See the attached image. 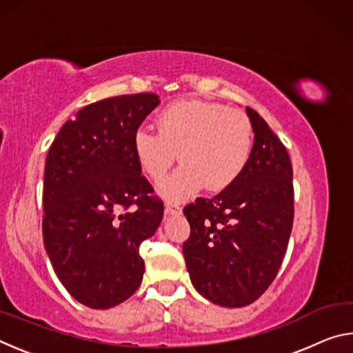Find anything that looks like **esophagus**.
Returning <instances> with one entry per match:
<instances>
[{
    "label": "esophagus",
    "instance_id": "esophagus-1",
    "mask_svg": "<svg viewBox=\"0 0 353 353\" xmlns=\"http://www.w3.org/2000/svg\"><path fill=\"white\" fill-rule=\"evenodd\" d=\"M182 212V208L179 204H176V202H170L166 201L165 202V213L166 214H179Z\"/></svg>",
    "mask_w": 353,
    "mask_h": 353
}]
</instances>
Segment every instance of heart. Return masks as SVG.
I'll return each mask as SVG.
<instances>
[{
  "mask_svg": "<svg viewBox=\"0 0 353 353\" xmlns=\"http://www.w3.org/2000/svg\"><path fill=\"white\" fill-rule=\"evenodd\" d=\"M159 132L140 128L134 152L141 170L160 181L174 160L176 172L159 183V193L181 201L205 185L223 191L234 183L252 152V126L244 113L204 101H179L157 118Z\"/></svg>",
  "mask_w": 353,
  "mask_h": 353,
  "instance_id": "1",
  "label": "heart"
}]
</instances>
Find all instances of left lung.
<instances>
[{
  "label": "left lung",
  "mask_w": 353,
  "mask_h": 353,
  "mask_svg": "<svg viewBox=\"0 0 353 353\" xmlns=\"http://www.w3.org/2000/svg\"><path fill=\"white\" fill-rule=\"evenodd\" d=\"M254 145L240 177L213 198L183 208L191 234L183 256L191 283L221 307H246L276 279L294 207L292 168L282 141L246 107Z\"/></svg>",
  "instance_id": "obj_1"
}]
</instances>
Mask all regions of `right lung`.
I'll return each mask as SVG.
<instances>
[{
    "mask_svg": "<svg viewBox=\"0 0 353 353\" xmlns=\"http://www.w3.org/2000/svg\"><path fill=\"white\" fill-rule=\"evenodd\" d=\"M159 104L155 93L88 104L48 152L45 249L65 290L85 307L119 305L141 283L140 244L162 223L163 202L149 196L134 134Z\"/></svg>",
    "mask_w": 353,
    "mask_h": 353,
    "instance_id": "1",
    "label": "right lung"
}]
</instances>
